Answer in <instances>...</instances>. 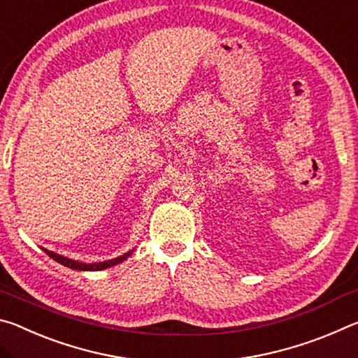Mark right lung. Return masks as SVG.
Returning <instances> with one entry per match:
<instances>
[{
  "label": "right lung",
  "mask_w": 358,
  "mask_h": 358,
  "mask_svg": "<svg viewBox=\"0 0 358 358\" xmlns=\"http://www.w3.org/2000/svg\"><path fill=\"white\" fill-rule=\"evenodd\" d=\"M44 252L48 254V256H50L53 260H57V262H59L62 265L69 266V268L85 270V271H87V270H90V271H98V270H104V268H108V266H113V265H117V264H120V262H123L124 259H128V257L131 256L132 251H129L128 254H124V256H120V257H117V259L106 260V262H96V264H82V262H77V260L63 257V256H59V254H55V252H52V251H48V250H44Z\"/></svg>",
  "instance_id": "add662e5"
}]
</instances>
